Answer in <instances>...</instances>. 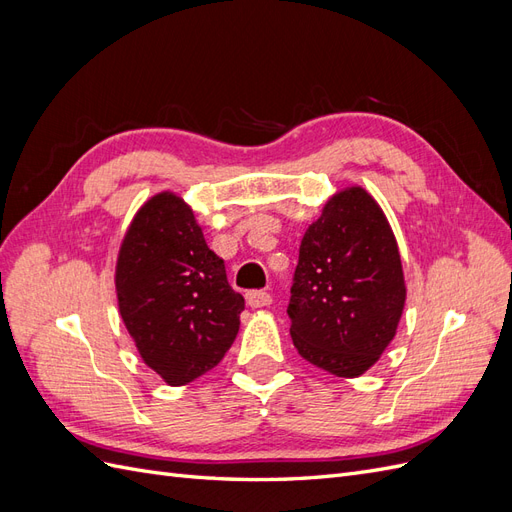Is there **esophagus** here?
<instances>
[{
    "label": "esophagus",
    "mask_w": 512,
    "mask_h": 512,
    "mask_svg": "<svg viewBox=\"0 0 512 512\" xmlns=\"http://www.w3.org/2000/svg\"><path fill=\"white\" fill-rule=\"evenodd\" d=\"M245 299H247V305H250V307H267L273 301L271 294L265 292V290H250L245 294Z\"/></svg>",
    "instance_id": "esophagus-1"
}]
</instances>
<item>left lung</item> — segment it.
Segmentation results:
<instances>
[{"instance_id": "1", "label": "left lung", "mask_w": 512, "mask_h": 512, "mask_svg": "<svg viewBox=\"0 0 512 512\" xmlns=\"http://www.w3.org/2000/svg\"><path fill=\"white\" fill-rule=\"evenodd\" d=\"M406 284L393 230L363 188L335 194L307 228L292 275L288 318L305 361L361 376L395 337Z\"/></svg>"}]
</instances>
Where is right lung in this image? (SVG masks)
Returning a JSON list of instances; mask_svg holds the SVG:
<instances>
[{
    "instance_id": "add662e5",
    "label": "right lung",
    "mask_w": 512,
    "mask_h": 512,
    "mask_svg": "<svg viewBox=\"0 0 512 512\" xmlns=\"http://www.w3.org/2000/svg\"><path fill=\"white\" fill-rule=\"evenodd\" d=\"M115 286L143 361L173 386L207 374L239 333L245 299L175 194L153 196L136 213L121 243Z\"/></svg>"
}]
</instances>
